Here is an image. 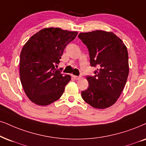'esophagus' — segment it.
I'll use <instances>...</instances> for the list:
<instances>
[{
  "label": "esophagus",
  "instance_id": "34e87169",
  "mask_svg": "<svg viewBox=\"0 0 146 146\" xmlns=\"http://www.w3.org/2000/svg\"><path fill=\"white\" fill-rule=\"evenodd\" d=\"M73 77H74L75 79H76V80H78V79H79L81 78V76H75V75H73Z\"/></svg>",
  "mask_w": 146,
  "mask_h": 146
}]
</instances>
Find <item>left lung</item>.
<instances>
[{"label": "left lung", "mask_w": 146, "mask_h": 146, "mask_svg": "<svg viewBox=\"0 0 146 146\" xmlns=\"http://www.w3.org/2000/svg\"><path fill=\"white\" fill-rule=\"evenodd\" d=\"M78 38L89 50L90 65L97 67L94 76H86L88 88L82 92L85 102L104 109L117 102L129 75L127 48L112 32L102 30L80 33Z\"/></svg>", "instance_id": "8db88e82"}]
</instances>
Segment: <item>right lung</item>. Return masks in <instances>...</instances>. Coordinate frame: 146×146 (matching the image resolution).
Wrapping results in <instances>:
<instances>
[{"mask_svg": "<svg viewBox=\"0 0 146 146\" xmlns=\"http://www.w3.org/2000/svg\"><path fill=\"white\" fill-rule=\"evenodd\" d=\"M77 34L58 27L44 28L23 46L20 54V79L32 102L46 106L62 95L71 76L62 74L55 67L60 62L66 46Z\"/></svg>", "mask_w": 146, "mask_h": 146, "instance_id": "add662e5", "label": "right lung"}]
</instances>
